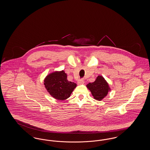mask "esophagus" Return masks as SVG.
Masks as SVG:
<instances>
[{
	"label": "esophagus",
	"mask_w": 150,
	"mask_h": 150,
	"mask_svg": "<svg viewBox=\"0 0 150 150\" xmlns=\"http://www.w3.org/2000/svg\"><path fill=\"white\" fill-rule=\"evenodd\" d=\"M84 83V81L83 79H80L78 81V85H83Z\"/></svg>",
	"instance_id": "esophagus-1"
}]
</instances>
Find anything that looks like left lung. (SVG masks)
I'll use <instances>...</instances> for the list:
<instances>
[{
  "mask_svg": "<svg viewBox=\"0 0 150 150\" xmlns=\"http://www.w3.org/2000/svg\"><path fill=\"white\" fill-rule=\"evenodd\" d=\"M86 86L91 91L94 99L97 100H103L108 92L111 91L108 83L101 75H98L94 82L89 83Z\"/></svg>",
  "mask_w": 150,
  "mask_h": 150,
  "instance_id": "left-lung-1",
  "label": "left lung"
}]
</instances>
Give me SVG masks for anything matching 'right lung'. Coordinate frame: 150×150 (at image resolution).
Instances as JSON below:
<instances>
[{
    "label": "right lung",
    "instance_id": "obj_1",
    "mask_svg": "<svg viewBox=\"0 0 150 150\" xmlns=\"http://www.w3.org/2000/svg\"><path fill=\"white\" fill-rule=\"evenodd\" d=\"M64 70L52 72L45 78L44 85L50 96L58 100H66L70 97L76 84L69 81Z\"/></svg>",
    "mask_w": 150,
    "mask_h": 150
}]
</instances>
